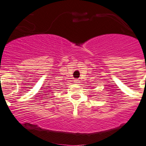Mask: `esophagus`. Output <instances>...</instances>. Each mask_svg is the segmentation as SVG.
Listing matches in <instances>:
<instances>
[{
    "label": "esophagus",
    "mask_w": 146,
    "mask_h": 146,
    "mask_svg": "<svg viewBox=\"0 0 146 146\" xmlns=\"http://www.w3.org/2000/svg\"><path fill=\"white\" fill-rule=\"evenodd\" d=\"M74 82H75V83H76V84H78V83H79V81H78V80H76V81H74Z\"/></svg>",
    "instance_id": "obj_1"
}]
</instances>
